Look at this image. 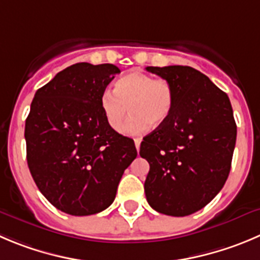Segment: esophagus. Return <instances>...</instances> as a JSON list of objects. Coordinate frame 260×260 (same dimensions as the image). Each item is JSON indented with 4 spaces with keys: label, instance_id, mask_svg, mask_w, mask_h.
Listing matches in <instances>:
<instances>
[{
    "label": "esophagus",
    "instance_id": "obj_1",
    "mask_svg": "<svg viewBox=\"0 0 260 260\" xmlns=\"http://www.w3.org/2000/svg\"><path fill=\"white\" fill-rule=\"evenodd\" d=\"M134 142H135V147H137V150H138V152H139L140 143H142V139H140V138H135Z\"/></svg>",
    "mask_w": 260,
    "mask_h": 260
}]
</instances>
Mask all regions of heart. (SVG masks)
Returning <instances> with one entry per match:
<instances>
[{
  "label": "heart",
  "mask_w": 260,
  "mask_h": 260,
  "mask_svg": "<svg viewBox=\"0 0 260 260\" xmlns=\"http://www.w3.org/2000/svg\"><path fill=\"white\" fill-rule=\"evenodd\" d=\"M105 117L113 130H118L128 115L122 132L130 135L148 132L150 125L159 127L169 121L175 108V90L165 79H155L139 70L130 71L115 83V90H105L101 97Z\"/></svg>",
  "instance_id": "1"
}]
</instances>
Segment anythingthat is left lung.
Wrapping results in <instances>:
<instances>
[{
    "instance_id": "8db88e82",
    "label": "left lung",
    "mask_w": 260,
    "mask_h": 260,
    "mask_svg": "<svg viewBox=\"0 0 260 260\" xmlns=\"http://www.w3.org/2000/svg\"><path fill=\"white\" fill-rule=\"evenodd\" d=\"M147 71L171 83L175 108L140 144V157L150 166L145 197L159 213L189 216L204 208L229 177L236 143L231 102L190 66H148Z\"/></svg>"
}]
</instances>
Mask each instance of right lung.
I'll use <instances>...</instances> for the list:
<instances>
[{
  "mask_svg": "<svg viewBox=\"0 0 260 260\" xmlns=\"http://www.w3.org/2000/svg\"><path fill=\"white\" fill-rule=\"evenodd\" d=\"M120 69L79 62L37 90L25 121L26 160L46 199L71 216L105 211L123 171L137 158L134 140L115 132L101 97Z\"/></svg>",
  "mask_w": 260,
  "mask_h": 260,
  "instance_id": "obj_1",
  "label": "right lung"
}]
</instances>
